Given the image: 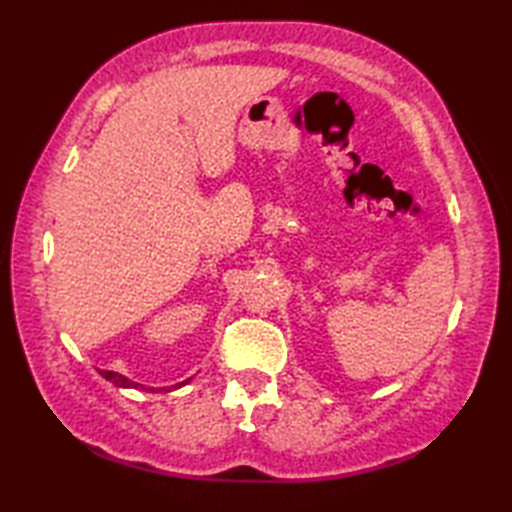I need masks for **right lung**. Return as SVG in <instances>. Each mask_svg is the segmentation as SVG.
I'll return each instance as SVG.
<instances>
[{
    "mask_svg": "<svg viewBox=\"0 0 512 512\" xmlns=\"http://www.w3.org/2000/svg\"><path fill=\"white\" fill-rule=\"evenodd\" d=\"M101 376H103L105 380H110V383H114L116 387H123V389H147V391H162V389H165V391H171V389H178V387H182V385L191 383V378H187V380H182V383H178V385L154 389V387H145V385H140V383H134V380H129L127 376L118 374V372H101Z\"/></svg>",
    "mask_w": 512,
    "mask_h": 512,
    "instance_id": "1",
    "label": "right lung"
}]
</instances>
